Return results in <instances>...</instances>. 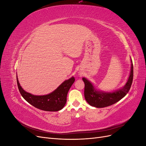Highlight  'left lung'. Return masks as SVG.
Wrapping results in <instances>:
<instances>
[{
	"label": "left lung",
	"mask_w": 146,
	"mask_h": 146,
	"mask_svg": "<svg viewBox=\"0 0 146 146\" xmlns=\"http://www.w3.org/2000/svg\"><path fill=\"white\" fill-rule=\"evenodd\" d=\"M132 62V61H131ZM133 78V66L131 63L130 74L128 81L124 87L122 89L113 92H100L96 91L93 86L85 78H83L85 83V91L84 95L87 102L92 107L103 108L108 107L122 99L129 92Z\"/></svg>",
	"instance_id": "1"
}]
</instances>
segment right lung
<instances>
[{"label":"right lung","instance_id":"add662e5","mask_svg":"<svg viewBox=\"0 0 146 146\" xmlns=\"http://www.w3.org/2000/svg\"><path fill=\"white\" fill-rule=\"evenodd\" d=\"M75 81L74 77L64 81L52 93L45 96H34L25 91L19 85L17 84L21 96L33 107L44 111H57L62 109L66 103L68 92Z\"/></svg>","mask_w":146,"mask_h":146}]
</instances>
